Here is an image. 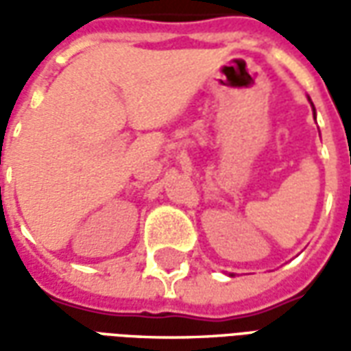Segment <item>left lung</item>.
<instances>
[{"label":"left lung","mask_w":351,"mask_h":351,"mask_svg":"<svg viewBox=\"0 0 351 351\" xmlns=\"http://www.w3.org/2000/svg\"><path fill=\"white\" fill-rule=\"evenodd\" d=\"M310 105H312V101H310ZM312 108H314V105H312ZM314 112H316V108H314ZM233 276V274H231Z\"/></svg>","instance_id":"left-lung-1"}]
</instances>
